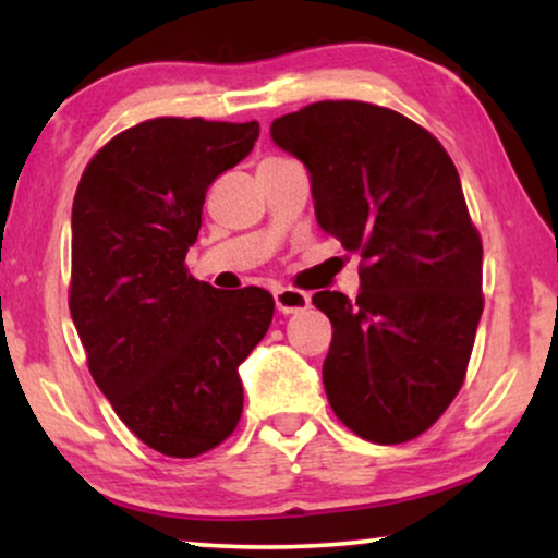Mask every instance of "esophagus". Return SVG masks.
Masks as SVG:
<instances>
[{
  "instance_id": "esophagus-1",
  "label": "esophagus",
  "mask_w": 558,
  "mask_h": 558,
  "mask_svg": "<svg viewBox=\"0 0 558 558\" xmlns=\"http://www.w3.org/2000/svg\"><path fill=\"white\" fill-rule=\"evenodd\" d=\"M274 302H277V310L284 312V315H292V312H302L310 307V294L300 292V289L281 287L274 292Z\"/></svg>"
}]
</instances>
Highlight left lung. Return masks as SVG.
<instances>
[{
  "label": "left lung",
  "mask_w": 558,
  "mask_h": 558,
  "mask_svg": "<svg viewBox=\"0 0 558 558\" xmlns=\"http://www.w3.org/2000/svg\"><path fill=\"white\" fill-rule=\"evenodd\" d=\"M310 172L317 223L363 256L355 300L317 292L332 323L327 401L357 437L401 445L460 391L483 315V243L445 147L365 101H319L271 124Z\"/></svg>",
  "instance_id": "left-lung-1"
}]
</instances>
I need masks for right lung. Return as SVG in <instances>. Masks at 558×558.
<instances>
[{
	"mask_svg": "<svg viewBox=\"0 0 558 558\" xmlns=\"http://www.w3.org/2000/svg\"><path fill=\"white\" fill-rule=\"evenodd\" d=\"M258 121L151 119L90 159L73 197L71 317L88 371L121 422L167 457L228 439L239 365L269 330L274 296L185 269L210 182L254 149Z\"/></svg>",
	"mask_w": 558,
	"mask_h": 558,
	"instance_id": "obj_1",
	"label": "right lung"
}]
</instances>
